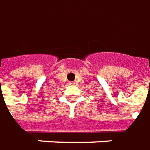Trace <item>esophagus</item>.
<instances>
[{
  "label": "esophagus",
  "instance_id": "obj_1",
  "mask_svg": "<svg viewBox=\"0 0 150 150\" xmlns=\"http://www.w3.org/2000/svg\"><path fill=\"white\" fill-rule=\"evenodd\" d=\"M70 84H74V83H72V82H71V83H70Z\"/></svg>",
  "mask_w": 150,
  "mask_h": 150
}]
</instances>
